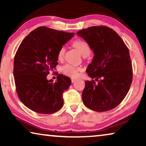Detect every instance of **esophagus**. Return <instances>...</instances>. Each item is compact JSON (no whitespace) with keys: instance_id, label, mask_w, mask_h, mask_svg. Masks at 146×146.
I'll list each match as a JSON object with an SVG mask.
<instances>
[{"instance_id":"esophagus-1","label":"esophagus","mask_w":146,"mask_h":146,"mask_svg":"<svg viewBox=\"0 0 146 146\" xmlns=\"http://www.w3.org/2000/svg\"><path fill=\"white\" fill-rule=\"evenodd\" d=\"M76 80V78H71V82H72L73 83L75 82V81Z\"/></svg>"}]
</instances>
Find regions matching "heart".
I'll list each match as a JSON object with an SVG mask.
<instances>
[{"instance_id": "1", "label": "heart", "mask_w": 146, "mask_h": 146, "mask_svg": "<svg viewBox=\"0 0 146 146\" xmlns=\"http://www.w3.org/2000/svg\"><path fill=\"white\" fill-rule=\"evenodd\" d=\"M73 45L78 49L79 52L82 54V56L85 55H89L90 53L91 48L90 44L85 40L78 39V40H76L74 42ZM64 52H65V49H64V48L62 47L58 50L57 54V57L59 60H61L63 58ZM82 69H81L80 67L70 64H66L62 68V72L64 74L68 76H72V77L77 76L79 71H80Z\"/></svg>"}]
</instances>
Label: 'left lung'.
Instances as JSON below:
<instances>
[{
  "label": "left lung",
  "mask_w": 146,
  "mask_h": 146,
  "mask_svg": "<svg viewBox=\"0 0 146 146\" xmlns=\"http://www.w3.org/2000/svg\"><path fill=\"white\" fill-rule=\"evenodd\" d=\"M76 34L90 44L94 53L91 63L86 70L92 80L85 81L82 94L83 102L95 111L112 110L127 95L132 82L129 49L120 36L108 27H90Z\"/></svg>",
  "instance_id": "1"
}]
</instances>
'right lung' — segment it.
<instances>
[{
  "label": "right lung",
  "mask_w": 146,
  "mask_h": 146,
  "mask_svg": "<svg viewBox=\"0 0 146 146\" xmlns=\"http://www.w3.org/2000/svg\"><path fill=\"white\" fill-rule=\"evenodd\" d=\"M74 35L38 27L17 49L13 63L16 91L21 102L33 111L51 114L62 107V94L71 85V79L58 74L54 82L46 77L58 64V50Z\"/></svg>",
  "instance_id": "add662e5"
}]
</instances>
